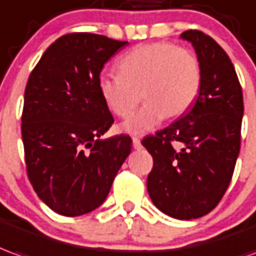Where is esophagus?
Here are the masks:
<instances>
[{
  "label": "esophagus",
  "instance_id": "1",
  "mask_svg": "<svg viewBox=\"0 0 256 256\" xmlns=\"http://www.w3.org/2000/svg\"><path fill=\"white\" fill-rule=\"evenodd\" d=\"M133 146L136 150H140L141 148V140L138 137H133Z\"/></svg>",
  "mask_w": 256,
  "mask_h": 256
}]
</instances>
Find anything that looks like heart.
I'll list each match as a JSON object with an SVG mask.
<instances>
[{
	"label": "heart",
	"instance_id": "heart-1",
	"mask_svg": "<svg viewBox=\"0 0 256 256\" xmlns=\"http://www.w3.org/2000/svg\"><path fill=\"white\" fill-rule=\"evenodd\" d=\"M119 73H102L98 91L108 110L128 118L141 97L146 104L122 124L124 132L142 134L168 118L183 115L196 102L202 70L196 54L172 42L141 44L118 60Z\"/></svg>",
	"mask_w": 256,
	"mask_h": 256
}]
</instances>
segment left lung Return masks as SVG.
<instances>
[{"label": "left lung", "instance_id": "obj_1", "mask_svg": "<svg viewBox=\"0 0 256 256\" xmlns=\"http://www.w3.org/2000/svg\"><path fill=\"white\" fill-rule=\"evenodd\" d=\"M190 41L202 70L196 101L184 116L141 144L152 155L146 190L166 215L190 220L209 214L224 196L240 152L242 91L224 50L200 30Z\"/></svg>", "mask_w": 256, "mask_h": 256}]
</instances>
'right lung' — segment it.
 <instances>
[{
	"mask_svg": "<svg viewBox=\"0 0 256 256\" xmlns=\"http://www.w3.org/2000/svg\"><path fill=\"white\" fill-rule=\"evenodd\" d=\"M126 44L92 33L65 34L28 76L22 114L28 178L60 215L98 208L132 151L126 134L101 138L114 116L98 91L104 65Z\"/></svg>",
	"mask_w": 256,
	"mask_h": 256,
	"instance_id": "add662e5",
	"label": "right lung"
}]
</instances>
